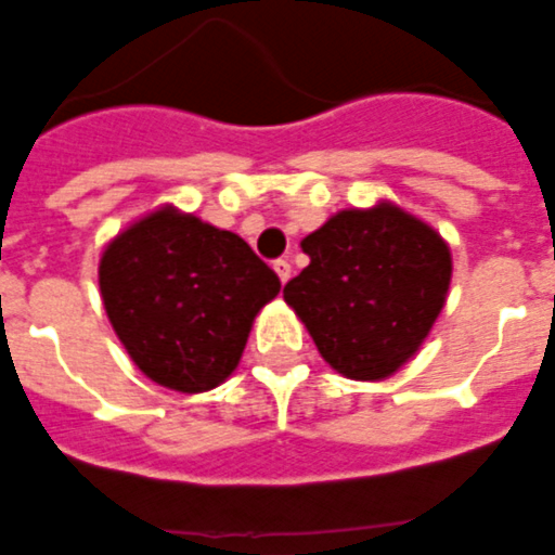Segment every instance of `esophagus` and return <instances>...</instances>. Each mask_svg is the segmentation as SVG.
<instances>
[{
    "label": "esophagus",
    "instance_id": "esophagus-1",
    "mask_svg": "<svg viewBox=\"0 0 555 555\" xmlns=\"http://www.w3.org/2000/svg\"><path fill=\"white\" fill-rule=\"evenodd\" d=\"M273 270H276V276H279V282H282V285H285L287 279H291V261H287V259L273 261Z\"/></svg>",
    "mask_w": 555,
    "mask_h": 555
}]
</instances>
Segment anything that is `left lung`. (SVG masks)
Returning <instances> with one entry per match:
<instances>
[{
    "label": "left lung",
    "instance_id": "1",
    "mask_svg": "<svg viewBox=\"0 0 555 555\" xmlns=\"http://www.w3.org/2000/svg\"><path fill=\"white\" fill-rule=\"evenodd\" d=\"M308 264L285 302L334 372L384 380L422 349L446 308L451 247L390 201L344 209L302 238Z\"/></svg>",
    "mask_w": 555,
    "mask_h": 555
}]
</instances>
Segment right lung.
Masks as SVG:
<instances>
[{
  "label": "right lung",
  "mask_w": 555,
  "mask_h": 555,
  "mask_svg": "<svg viewBox=\"0 0 555 555\" xmlns=\"http://www.w3.org/2000/svg\"><path fill=\"white\" fill-rule=\"evenodd\" d=\"M99 287L139 372L192 396L235 372L253 320L282 282L235 232L165 203L109 238Z\"/></svg>",
  "instance_id": "1"
}]
</instances>
